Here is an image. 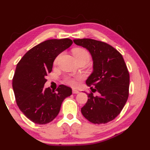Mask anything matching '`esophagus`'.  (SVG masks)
<instances>
[{
    "label": "esophagus",
    "instance_id": "34e87169",
    "mask_svg": "<svg viewBox=\"0 0 150 150\" xmlns=\"http://www.w3.org/2000/svg\"><path fill=\"white\" fill-rule=\"evenodd\" d=\"M72 93H73L74 94H77V93H79V91H78V90L75 89H72Z\"/></svg>",
    "mask_w": 150,
    "mask_h": 150
}]
</instances>
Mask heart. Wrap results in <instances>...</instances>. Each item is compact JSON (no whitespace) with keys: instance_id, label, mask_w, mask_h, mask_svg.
I'll return each instance as SVG.
<instances>
[{"instance_id":"obj_1","label":"heart","mask_w":150,"mask_h":150,"mask_svg":"<svg viewBox=\"0 0 150 150\" xmlns=\"http://www.w3.org/2000/svg\"><path fill=\"white\" fill-rule=\"evenodd\" d=\"M72 52H73V55L74 56L76 60L77 59H86V60L88 61L90 59L89 53L88 52L87 50H86L83 48H75L73 50ZM59 58H60V55L55 59L54 64H57V63H58ZM79 77L67 76V77H65V82L69 85L76 86L77 85V81H79Z\"/></svg>"}]
</instances>
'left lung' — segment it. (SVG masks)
<instances>
[{
	"label": "left lung",
	"instance_id": "obj_1",
	"mask_svg": "<svg viewBox=\"0 0 150 150\" xmlns=\"http://www.w3.org/2000/svg\"><path fill=\"white\" fill-rule=\"evenodd\" d=\"M85 48L93 59V72L86 84L94 96L88 93V100L81 108L83 115L93 124H106L113 120L124 108L129 95L130 75L122 55L110 45L92 39L74 40Z\"/></svg>",
	"mask_w": 150,
	"mask_h": 150
}]
</instances>
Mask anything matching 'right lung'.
Segmentation results:
<instances>
[{
	"instance_id": "obj_1",
	"label": "right lung",
	"mask_w": 150,
	"mask_h": 150,
	"mask_svg": "<svg viewBox=\"0 0 150 150\" xmlns=\"http://www.w3.org/2000/svg\"><path fill=\"white\" fill-rule=\"evenodd\" d=\"M72 43L68 38L46 40L28 50L17 64L12 81L16 103L35 124L52 122L65 98L72 93L70 87L63 85L55 91L50 87L44 88L55 58Z\"/></svg>"
}]
</instances>
